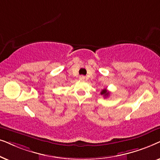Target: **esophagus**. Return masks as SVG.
<instances>
[{
	"label": "esophagus",
	"instance_id": "esophagus-1",
	"mask_svg": "<svg viewBox=\"0 0 160 160\" xmlns=\"http://www.w3.org/2000/svg\"><path fill=\"white\" fill-rule=\"evenodd\" d=\"M79 78H80V80H85V78H86V77H85L84 75H80V77H79Z\"/></svg>",
	"mask_w": 160,
	"mask_h": 160
}]
</instances>
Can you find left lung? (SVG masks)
Here are the masks:
<instances>
[{"mask_svg": "<svg viewBox=\"0 0 160 160\" xmlns=\"http://www.w3.org/2000/svg\"><path fill=\"white\" fill-rule=\"evenodd\" d=\"M109 94H110V92L109 91H108V90L106 88L103 89V90L101 91V95H104L105 96V97H108V95Z\"/></svg>", "mask_w": 160, "mask_h": 160, "instance_id": "1", "label": "left lung"}]
</instances>
